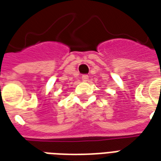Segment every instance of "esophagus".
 Returning a JSON list of instances; mask_svg holds the SVG:
<instances>
[{"mask_svg":"<svg viewBox=\"0 0 161 161\" xmlns=\"http://www.w3.org/2000/svg\"><path fill=\"white\" fill-rule=\"evenodd\" d=\"M88 79H89V76H88L87 74H84L83 76H82V80L84 81V82L88 81Z\"/></svg>","mask_w":161,"mask_h":161,"instance_id":"1","label":"esophagus"}]
</instances>
